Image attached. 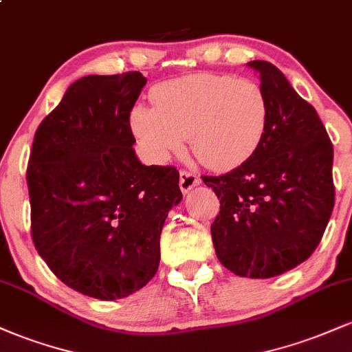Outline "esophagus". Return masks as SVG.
<instances>
[{"label":"esophagus","mask_w":352,"mask_h":352,"mask_svg":"<svg viewBox=\"0 0 352 352\" xmlns=\"http://www.w3.org/2000/svg\"><path fill=\"white\" fill-rule=\"evenodd\" d=\"M200 184V179L197 173L190 172V170H182L180 172V180H179V185H180V190L182 193H188L190 190L193 187H197V185Z\"/></svg>","instance_id":"1"}]
</instances>
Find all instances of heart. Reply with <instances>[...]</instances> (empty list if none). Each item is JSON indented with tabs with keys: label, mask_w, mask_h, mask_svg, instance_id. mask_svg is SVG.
Wrapping results in <instances>:
<instances>
[{
	"label": "heart",
	"mask_w": 352,
	"mask_h": 352,
	"mask_svg": "<svg viewBox=\"0 0 352 352\" xmlns=\"http://www.w3.org/2000/svg\"><path fill=\"white\" fill-rule=\"evenodd\" d=\"M153 107L137 106L131 127L155 162H167L190 139L212 170H232L256 152L268 125V100L252 79L192 74L152 89Z\"/></svg>",
	"instance_id": "obj_1"
}]
</instances>
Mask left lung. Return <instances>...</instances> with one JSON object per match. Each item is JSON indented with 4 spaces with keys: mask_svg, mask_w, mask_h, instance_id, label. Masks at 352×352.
I'll use <instances>...</instances> for the list:
<instances>
[{
    "mask_svg": "<svg viewBox=\"0 0 352 352\" xmlns=\"http://www.w3.org/2000/svg\"><path fill=\"white\" fill-rule=\"evenodd\" d=\"M248 66L268 100V125L240 167L204 175L220 200L212 240L220 263L238 276L272 278L316 250L334 207L333 144L309 102L266 60Z\"/></svg>",
    "mask_w": 352,
    "mask_h": 352,
    "instance_id": "8db88e82",
    "label": "left lung"
}]
</instances>
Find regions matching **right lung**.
Instances as JSON below:
<instances>
[{
	"mask_svg": "<svg viewBox=\"0 0 352 352\" xmlns=\"http://www.w3.org/2000/svg\"><path fill=\"white\" fill-rule=\"evenodd\" d=\"M140 72L71 84L34 134L26 180L31 236L64 285L98 300L144 288L159 270L160 233L180 204L179 170L144 165L131 111Z\"/></svg>",
	"mask_w": 352,
	"mask_h": 352,
	"instance_id": "obj_1",
	"label": "right lung"
}]
</instances>
